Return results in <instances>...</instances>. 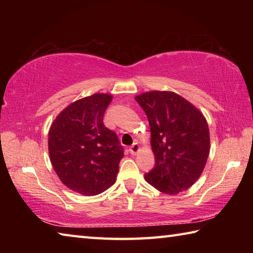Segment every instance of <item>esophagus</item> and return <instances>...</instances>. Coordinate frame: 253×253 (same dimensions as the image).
Returning <instances> with one entry per match:
<instances>
[{
  "mask_svg": "<svg viewBox=\"0 0 253 253\" xmlns=\"http://www.w3.org/2000/svg\"><path fill=\"white\" fill-rule=\"evenodd\" d=\"M138 152H139V145H138V143H134L129 147V153L131 154V155H136Z\"/></svg>",
  "mask_w": 253,
  "mask_h": 253,
  "instance_id": "34e87169",
  "label": "esophagus"
}]
</instances>
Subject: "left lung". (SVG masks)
<instances>
[{
  "mask_svg": "<svg viewBox=\"0 0 253 253\" xmlns=\"http://www.w3.org/2000/svg\"><path fill=\"white\" fill-rule=\"evenodd\" d=\"M151 126L155 168L146 182L175 195L198 181L210 154V131L203 114L173 91H147L135 97Z\"/></svg>",
  "mask_w": 253,
  "mask_h": 253,
  "instance_id": "obj_1",
  "label": "left lung"
}]
</instances>
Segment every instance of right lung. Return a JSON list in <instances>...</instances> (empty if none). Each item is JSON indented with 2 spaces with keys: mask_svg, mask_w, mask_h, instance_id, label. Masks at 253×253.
Wrapping results in <instances>:
<instances>
[{
  "mask_svg": "<svg viewBox=\"0 0 253 253\" xmlns=\"http://www.w3.org/2000/svg\"><path fill=\"white\" fill-rule=\"evenodd\" d=\"M111 100L109 93L76 100L49 129V155L55 173L67 187L85 196L100 194L116 182L124 157L117 135L102 122Z\"/></svg>",
  "mask_w": 253,
  "mask_h": 253,
  "instance_id": "add662e5",
  "label": "right lung"
}]
</instances>
